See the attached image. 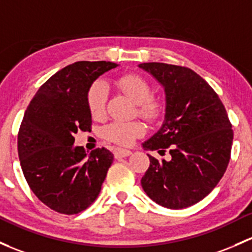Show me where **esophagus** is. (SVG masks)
Returning <instances> with one entry per match:
<instances>
[{"instance_id": "34e87169", "label": "esophagus", "mask_w": 252, "mask_h": 252, "mask_svg": "<svg viewBox=\"0 0 252 252\" xmlns=\"http://www.w3.org/2000/svg\"><path fill=\"white\" fill-rule=\"evenodd\" d=\"M113 155H115L116 158L128 157V156L131 155V151L124 150V148H115V150H113Z\"/></svg>"}]
</instances>
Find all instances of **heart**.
<instances>
[{"label":"heart","instance_id":"b5f03b06","mask_svg":"<svg viewBox=\"0 0 252 252\" xmlns=\"http://www.w3.org/2000/svg\"><path fill=\"white\" fill-rule=\"evenodd\" d=\"M117 87L124 94L137 104V113L151 122L157 121L164 111L163 101L152 95L150 83L142 76L136 73H126L116 82ZM107 102V89L102 82L96 81L89 87L87 93V105L91 116L94 119H100L105 116ZM146 129L139 121L133 122H112L106 126L102 135L107 141L115 142L122 146L133 144L134 140L142 136Z\"/></svg>","mask_w":252,"mask_h":252}]
</instances>
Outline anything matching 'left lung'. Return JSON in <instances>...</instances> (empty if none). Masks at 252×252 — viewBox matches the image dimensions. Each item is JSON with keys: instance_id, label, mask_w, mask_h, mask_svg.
Listing matches in <instances>:
<instances>
[{"instance_id": "1", "label": "left lung", "mask_w": 252, "mask_h": 252, "mask_svg": "<svg viewBox=\"0 0 252 252\" xmlns=\"http://www.w3.org/2000/svg\"><path fill=\"white\" fill-rule=\"evenodd\" d=\"M139 66L163 84L166 94L163 126L142 146L171 156L158 160L147 155L150 166L141 186L164 208H189L223 176L231 158L232 124L216 92L193 70L164 63Z\"/></svg>"}]
</instances>
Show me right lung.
<instances>
[{
    "instance_id": "add662e5",
    "label": "right lung",
    "mask_w": 252,
    "mask_h": 252,
    "mask_svg": "<svg viewBox=\"0 0 252 252\" xmlns=\"http://www.w3.org/2000/svg\"><path fill=\"white\" fill-rule=\"evenodd\" d=\"M117 63L77 62L44 82L29 104L18 133V155L26 182L44 205L63 215L91 206L113 161L107 148L89 156L73 146L78 130H92L87 93Z\"/></svg>"
}]
</instances>
